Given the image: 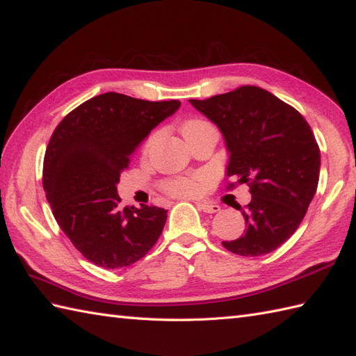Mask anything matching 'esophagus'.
<instances>
[{
	"label": "esophagus",
	"instance_id": "esophagus-1",
	"mask_svg": "<svg viewBox=\"0 0 356 356\" xmlns=\"http://www.w3.org/2000/svg\"><path fill=\"white\" fill-rule=\"evenodd\" d=\"M196 205H198L200 210H202L205 213H218L220 210L218 204L210 202V201H198V202H196Z\"/></svg>",
	"mask_w": 356,
	"mask_h": 356
}]
</instances>
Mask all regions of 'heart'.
Masks as SVG:
<instances>
[{"instance_id":"heart-1","label":"heart","mask_w":356,"mask_h":356,"mask_svg":"<svg viewBox=\"0 0 356 356\" xmlns=\"http://www.w3.org/2000/svg\"><path fill=\"white\" fill-rule=\"evenodd\" d=\"M213 126L201 120V118H191V120H187L183 124V136L184 138L188 136H193L196 132H201L205 129H211ZM152 140L147 141L146 149L151 146ZM205 183V178L204 177H193V178H179V179H173L168 184V191L173 195H178V196H195L201 193L202 187Z\"/></svg>"}]
</instances>
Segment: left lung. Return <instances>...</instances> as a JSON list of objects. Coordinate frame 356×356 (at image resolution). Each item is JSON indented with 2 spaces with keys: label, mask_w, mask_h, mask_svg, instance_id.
Segmentation results:
<instances>
[{
  "label": "left lung",
  "mask_w": 356,
  "mask_h": 356,
  "mask_svg": "<svg viewBox=\"0 0 356 356\" xmlns=\"http://www.w3.org/2000/svg\"><path fill=\"white\" fill-rule=\"evenodd\" d=\"M188 102L222 134L225 175L250 186V204L238 209L245 219L243 234L222 245L245 257L279 248L296 233L317 192L320 149L309 124L257 86Z\"/></svg>",
  "instance_id": "left-lung-1"
}]
</instances>
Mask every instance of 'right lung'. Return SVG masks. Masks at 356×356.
Segmentation results:
<instances>
[{
    "mask_svg": "<svg viewBox=\"0 0 356 356\" xmlns=\"http://www.w3.org/2000/svg\"><path fill=\"white\" fill-rule=\"evenodd\" d=\"M179 106V100L105 92L73 109L54 129L44 156L45 198L60 230L94 265L129 266L160 238L168 210L122 207L117 184L137 147Z\"/></svg>",
    "mask_w": 356,
    "mask_h": 356,
    "instance_id": "obj_1",
    "label": "right lung"
}]
</instances>
